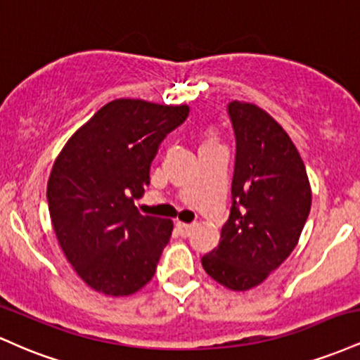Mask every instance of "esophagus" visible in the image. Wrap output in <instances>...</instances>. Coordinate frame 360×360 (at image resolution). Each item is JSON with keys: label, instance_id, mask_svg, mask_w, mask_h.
<instances>
[{"label": "esophagus", "instance_id": "34e87169", "mask_svg": "<svg viewBox=\"0 0 360 360\" xmlns=\"http://www.w3.org/2000/svg\"><path fill=\"white\" fill-rule=\"evenodd\" d=\"M196 229V225H191V223H177V230H179V233L183 235V237H188V235H191L193 230Z\"/></svg>", "mask_w": 360, "mask_h": 360}]
</instances>
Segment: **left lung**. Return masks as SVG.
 <instances>
[{
  "label": "left lung",
  "instance_id": "8db88e82",
  "mask_svg": "<svg viewBox=\"0 0 360 360\" xmlns=\"http://www.w3.org/2000/svg\"><path fill=\"white\" fill-rule=\"evenodd\" d=\"M235 143L232 208L206 274L233 291L262 283L295 250L311 208V188L298 148L271 115L230 101Z\"/></svg>",
  "mask_w": 360,
  "mask_h": 360
}]
</instances>
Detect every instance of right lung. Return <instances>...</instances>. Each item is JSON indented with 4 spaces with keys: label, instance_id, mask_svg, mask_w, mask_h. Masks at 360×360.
Segmentation results:
<instances>
[{
    "label": "right lung",
    "instance_id": "1",
    "mask_svg": "<svg viewBox=\"0 0 360 360\" xmlns=\"http://www.w3.org/2000/svg\"><path fill=\"white\" fill-rule=\"evenodd\" d=\"M188 115L186 105L110 101L53 162L47 184L53 232L65 259L94 291L128 296L154 278L172 221L143 217L134 200L150 183L160 142Z\"/></svg>",
    "mask_w": 360,
    "mask_h": 360
}]
</instances>
